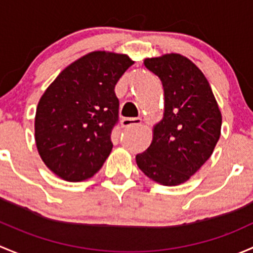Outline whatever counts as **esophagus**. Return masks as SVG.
Wrapping results in <instances>:
<instances>
[{"mask_svg":"<svg viewBox=\"0 0 253 253\" xmlns=\"http://www.w3.org/2000/svg\"><path fill=\"white\" fill-rule=\"evenodd\" d=\"M141 122L142 121L140 118H123L121 124L122 127H130L135 126H141Z\"/></svg>","mask_w":253,"mask_h":253,"instance_id":"obj_1","label":"esophagus"}]
</instances>
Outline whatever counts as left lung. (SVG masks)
<instances>
[{
  "instance_id": "1",
  "label": "left lung",
  "mask_w": 253,
  "mask_h": 253,
  "mask_svg": "<svg viewBox=\"0 0 253 253\" xmlns=\"http://www.w3.org/2000/svg\"><path fill=\"white\" fill-rule=\"evenodd\" d=\"M144 64L162 82L165 113L136 163L156 183L175 186L211 157L220 136L222 114L204 73L186 57L163 54L146 58Z\"/></svg>"
}]
</instances>
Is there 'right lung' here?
I'll use <instances>...</instances> for the list:
<instances>
[{
	"instance_id": "add662e5",
	"label": "right lung",
	"mask_w": 253,
	"mask_h": 253,
	"mask_svg": "<svg viewBox=\"0 0 253 253\" xmlns=\"http://www.w3.org/2000/svg\"><path fill=\"white\" fill-rule=\"evenodd\" d=\"M132 64L126 54L91 52L46 88L36 108L35 141L41 160L57 176L83 181L103 166L118 123L114 87Z\"/></svg>"
}]
</instances>
